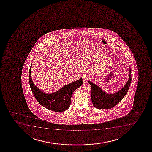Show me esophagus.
Listing matches in <instances>:
<instances>
[{"instance_id": "1", "label": "esophagus", "mask_w": 152, "mask_h": 152, "mask_svg": "<svg viewBox=\"0 0 152 152\" xmlns=\"http://www.w3.org/2000/svg\"><path fill=\"white\" fill-rule=\"evenodd\" d=\"M83 82L84 83H86L87 82V80L88 79V75H84L83 76Z\"/></svg>"}]
</instances>
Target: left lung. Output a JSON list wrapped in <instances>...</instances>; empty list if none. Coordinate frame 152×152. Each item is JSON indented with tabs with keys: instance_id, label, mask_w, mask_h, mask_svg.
<instances>
[{
	"instance_id": "1",
	"label": "left lung",
	"mask_w": 152,
	"mask_h": 152,
	"mask_svg": "<svg viewBox=\"0 0 152 152\" xmlns=\"http://www.w3.org/2000/svg\"><path fill=\"white\" fill-rule=\"evenodd\" d=\"M91 87V99L93 106L98 109H111L121 102L128 91L131 82V70L129 69L128 80L121 88L113 93H106L96 84L88 80Z\"/></svg>"
}]
</instances>
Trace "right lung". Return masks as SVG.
Instances as JSON below:
<instances>
[{
	"label": "right lung",
	"mask_w": 152,
	"mask_h": 152,
	"mask_svg": "<svg viewBox=\"0 0 152 152\" xmlns=\"http://www.w3.org/2000/svg\"><path fill=\"white\" fill-rule=\"evenodd\" d=\"M31 66L32 64L29 72V85L38 102L43 107L53 111L63 112L66 110L70 107L73 93L82 84V78L64 86L56 92L45 93L40 90L33 82L31 76Z\"/></svg>",
	"instance_id": "add662e5"
}]
</instances>
